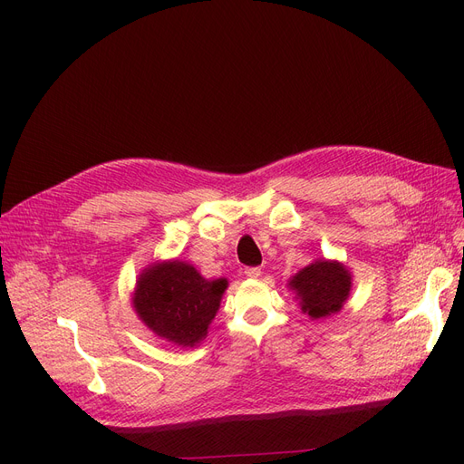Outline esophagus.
Returning <instances> with one entry per match:
<instances>
[{
  "mask_svg": "<svg viewBox=\"0 0 464 464\" xmlns=\"http://www.w3.org/2000/svg\"><path fill=\"white\" fill-rule=\"evenodd\" d=\"M245 275H246L248 278H259L261 269H259V266H246V269H245Z\"/></svg>",
  "mask_w": 464,
  "mask_h": 464,
  "instance_id": "esophagus-1",
  "label": "esophagus"
}]
</instances>
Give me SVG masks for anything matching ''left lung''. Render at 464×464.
Here are the masks:
<instances>
[{
    "instance_id": "8db88e82",
    "label": "left lung",
    "mask_w": 464,
    "mask_h": 464,
    "mask_svg": "<svg viewBox=\"0 0 464 464\" xmlns=\"http://www.w3.org/2000/svg\"><path fill=\"white\" fill-rule=\"evenodd\" d=\"M289 285L310 318H325L343 308L350 295L352 276L336 261H315L299 271Z\"/></svg>"
}]
</instances>
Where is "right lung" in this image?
I'll return each instance as SVG.
<instances>
[{"label": "right lung", "mask_w": 464, "mask_h": 464, "mask_svg": "<svg viewBox=\"0 0 464 464\" xmlns=\"http://www.w3.org/2000/svg\"><path fill=\"white\" fill-rule=\"evenodd\" d=\"M226 287L227 280H205L188 263H161L140 275L135 310L156 334L195 346L207 336Z\"/></svg>", "instance_id": "1"}]
</instances>
